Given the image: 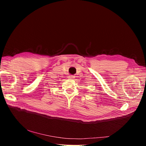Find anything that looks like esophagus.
Segmentation results:
<instances>
[{"label": "esophagus", "instance_id": "obj_1", "mask_svg": "<svg viewBox=\"0 0 146 146\" xmlns=\"http://www.w3.org/2000/svg\"><path fill=\"white\" fill-rule=\"evenodd\" d=\"M69 78H70V79H73L75 78V77L74 76H72V75H70V76L68 77Z\"/></svg>", "mask_w": 146, "mask_h": 146}]
</instances>
